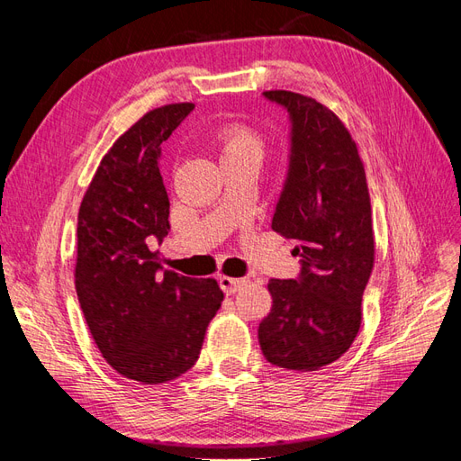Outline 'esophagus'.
Returning <instances> with one entry per match:
<instances>
[{
	"instance_id": "1",
	"label": "esophagus",
	"mask_w": 461,
	"mask_h": 461,
	"mask_svg": "<svg viewBox=\"0 0 461 461\" xmlns=\"http://www.w3.org/2000/svg\"><path fill=\"white\" fill-rule=\"evenodd\" d=\"M219 285H221V288H222V292H225L227 296H230V294H234V292H239L244 285H246V281L244 278H232V276H219Z\"/></svg>"
}]
</instances>
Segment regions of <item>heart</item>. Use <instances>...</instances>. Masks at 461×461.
Here are the masks:
<instances>
[{
  "label": "heart",
  "mask_w": 461,
  "mask_h": 461,
  "mask_svg": "<svg viewBox=\"0 0 461 461\" xmlns=\"http://www.w3.org/2000/svg\"><path fill=\"white\" fill-rule=\"evenodd\" d=\"M217 149L221 161H258L263 159V140L258 132L244 124H229L217 134Z\"/></svg>",
  "instance_id": "heart-1"
}]
</instances>
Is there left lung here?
Listing matches in <instances>:
<instances>
[{
    "label": "left lung",
    "mask_w": 461,
    "mask_h": 461,
    "mask_svg": "<svg viewBox=\"0 0 461 461\" xmlns=\"http://www.w3.org/2000/svg\"><path fill=\"white\" fill-rule=\"evenodd\" d=\"M286 109L288 171L271 227L294 242L296 278H271V313L258 339L271 366L315 371L352 346L375 261L364 163L342 121L325 105L286 90L263 92Z\"/></svg>",
    "instance_id": "1"
}]
</instances>
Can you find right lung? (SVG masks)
Here are the masks:
<instances>
[{
	"label": "right lung",
	"mask_w": 461,
	"mask_h": 461,
	"mask_svg": "<svg viewBox=\"0 0 461 461\" xmlns=\"http://www.w3.org/2000/svg\"><path fill=\"white\" fill-rule=\"evenodd\" d=\"M192 109L171 104L134 122L104 156L78 209L82 313L107 364L144 384L173 381L196 364L222 302L213 278L163 271L149 249L171 230L161 144Z\"/></svg>",
	"instance_id": "add662e5"
}]
</instances>
